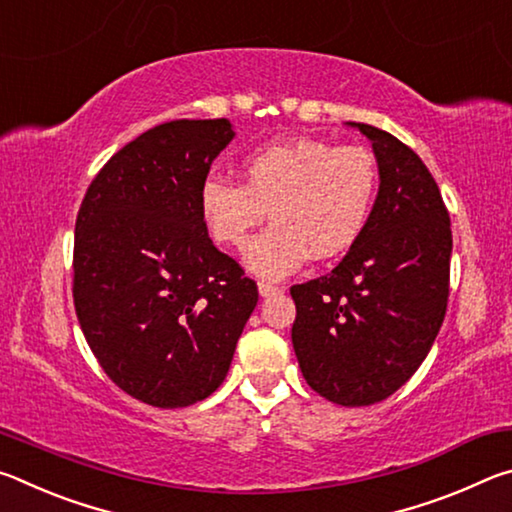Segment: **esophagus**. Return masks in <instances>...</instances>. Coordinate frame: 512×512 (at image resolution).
Listing matches in <instances>:
<instances>
[{
  "instance_id": "obj_1",
  "label": "esophagus",
  "mask_w": 512,
  "mask_h": 512,
  "mask_svg": "<svg viewBox=\"0 0 512 512\" xmlns=\"http://www.w3.org/2000/svg\"><path fill=\"white\" fill-rule=\"evenodd\" d=\"M257 289H259V296H262V298H268V296H273V293L280 291V287H275V284H271V282H259Z\"/></svg>"
}]
</instances>
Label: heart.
Returning <instances> with one entry per match:
<instances>
[{"instance_id":"b5f03b06","label":"heart","mask_w":512,"mask_h":512,"mask_svg":"<svg viewBox=\"0 0 512 512\" xmlns=\"http://www.w3.org/2000/svg\"><path fill=\"white\" fill-rule=\"evenodd\" d=\"M241 171L244 183L210 173L198 207L212 239L230 248L244 246L268 212L273 225L244 250L248 271L264 280L296 273L311 255L320 262L345 255L377 210L381 176L363 146L282 140L248 153Z\"/></svg>"}]
</instances>
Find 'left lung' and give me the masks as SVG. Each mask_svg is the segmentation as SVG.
Here are the masks:
<instances>
[{
	"label": "left lung",
	"instance_id": "1",
	"mask_svg": "<svg viewBox=\"0 0 512 512\" xmlns=\"http://www.w3.org/2000/svg\"><path fill=\"white\" fill-rule=\"evenodd\" d=\"M352 126L377 155V210L332 273L291 287V341L318 395L370 406L404 386L436 341L449 298L452 228L418 153L375 126Z\"/></svg>",
	"mask_w": 512,
	"mask_h": 512
}]
</instances>
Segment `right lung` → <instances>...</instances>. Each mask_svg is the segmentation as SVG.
<instances>
[{
	"mask_svg": "<svg viewBox=\"0 0 512 512\" xmlns=\"http://www.w3.org/2000/svg\"><path fill=\"white\" fill-rule=\"evenodd\" d=\"M228 119H176L128 142L85 192L74 309L121 391L158 409L205 400L228 375L257 284L207 235L198 189Z\"/></svg>",
	"mask_w": 512,
	"mask_h": 512,
	"instance_id": "right-lung-1",
	"label": "right lung"
}]
</instances>
